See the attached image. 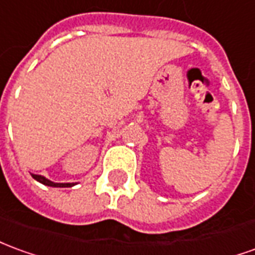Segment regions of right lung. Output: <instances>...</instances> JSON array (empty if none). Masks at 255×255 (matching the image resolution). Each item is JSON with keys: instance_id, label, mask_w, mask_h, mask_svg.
Instances as JSON below:
<instances>
[{"instance_id": "right-lung-1", "label": "right lung", "mask_w": 255, "mask_h": 255, "mask_svg": "<svg viewBox=\"0 0 255 255\" xmlns=\"http://www.w3.org/2000/svg\"><path fill=\"white\" fill-rule=\"evenodd\" d=\"M31 177L34 178L35 181H38L42 185H47V186H52V188H72L76 183L74 182H66V183H59V182H52L49 181L48 178L42 177V175H37V174H31Z\"/></svg>"}]
</instances>
